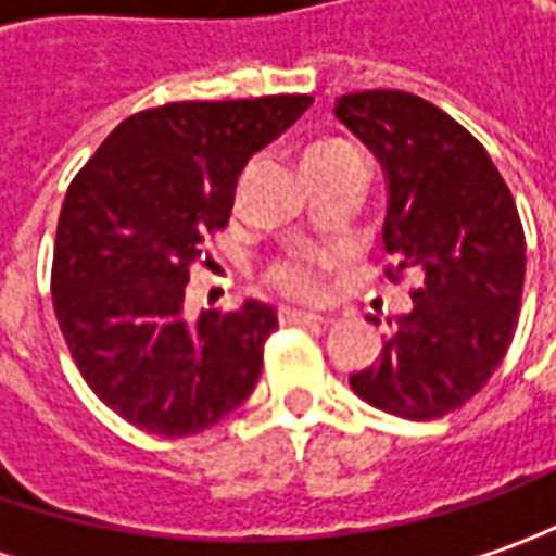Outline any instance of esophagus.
I'll list each match as a JSON object with an SVG mask.
<instances>
[{"label":"esophagus","instance_id":"esophagus-1","mask_svg":"<svg viewBox=\"0 0 556 556\" xmlns=\"http://www.w3.org/2000/svg\"><path fill=\"white\" fill-rule=\"evenodd\" d=\"M279 323H286V326H323V323H329V316L323 314H311V311H295V307H282L279 311Z\"/></svg>","mask_w":556,"mask_h":556}]
</instances>
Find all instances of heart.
<instances>
[{"label": "heart", "mask_w": 556, "mask_h": 556, "mask_svg": "<svg viewBox=\"0 0 556 556\" xmlns=\"http://www.w3.org/2000/svg\"><path fill=\"white\" fill-rule=\"evenodd\" d=\"M338 147H351L344 141H329V144L314 147L307 156L326 153V150H338ZM326 274H329V258L316 255V252H298L292 258L279 261L270 267V282L282 289L286 295L295 298H319L326 292Z\"/></svg>", "instance_id": "heart-1"}]
</instances>
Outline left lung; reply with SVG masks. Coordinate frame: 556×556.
<instances>
[{
    "label": "left lung",
    "instance_id": "1",
    "mask_svg": "<svg viewBox=\"0 0 556 556\" xmlns=\"http://www.w3.org/2000/svg\"><path fill=\"white\" fill-rule=\"evenodd\" d=\"M336 116L388 178L384 274L421 277L412 311L351 388L396 418H443L492 378L517 329L527 277L517 205L486 147L418 94L356 91L338 98Z\"/></svg>",
    "mask_w": 556,
    "mask_h": 556
}]
</instances>
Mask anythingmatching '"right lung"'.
Segmentation results:
<instances>
[{
    "mask_svg": "<svg viewBox=\"0 0 556 556\" xmlns=\"http://www.w3.org/2000/svg\"><path fill=\"white\" fill-rule=\"evenodd\" d=\"M314 104L311 94L181 101L119 123L70 184L51 301L91 391L128 425L190 437L258 384L277 311L184 314L202 242L230 220L245 163Z\"/></svg>",
    "mask_w": 556,
    "mask_h": 556,
    "instance_id": "obj_1",
    "label": "right lung"
}]
</instances>
